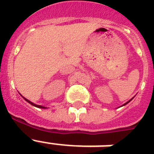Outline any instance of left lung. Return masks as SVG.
<instances>
[{
	"label": "left lung",
	"mask_w": 154,
	"mask_h": 154,
	"mask_svg": "<svg viewBox=\"0 0 154 154\" xmlns=\"http://www.w3.org/2000/svg\"><path fill=\"white\" fill-rule=\"evenodd\" d=\"M133 98H134V97H133ZM133 98H132V99H133ZM132 99H130V100H129V101H127L126 103H125V104H124V105H126V104H128V103H129V101H132ZM123 105H122V106H123Z\"/></svg>",
	"instance_id": "1"
}]
</instances>
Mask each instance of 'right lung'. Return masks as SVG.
<instances>
[{"label":"right lung","instance_id":"right-lung-1","mask_svg":"<svg viewBox=\"0 0 154 154\" xmlns=\"http://www.w3.org/2000/svg\"><path fill=\"white\" fill-rule=\"evenodd\" d=\"M24 99H25V101H27V102H29V104H31V105H33V106H35V107H37V108H41V109H46V107H45V106H42V105H36V104H34V103L31 102V101H29V100H28V99L25 98V97H24Z\"/></svg>","mask_w":154,"mask_h":154}]
</instances>
